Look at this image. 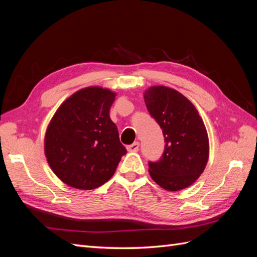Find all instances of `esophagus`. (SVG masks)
Segmentation results:
<instances>
[{
	"instance_id": "obj_1",
	"label": "esophagus",
	"mask_w": 257,
	"mask_h": 257,
	"mask_svg": "<svg viewBox=\"0 0 257 257\" xmlns=\"http://www.w3.org/2000/svg\"><path fill=\"white\" fill-rule=\"evenodd\" d=\"M138 148H139V143H138V142H135V143H133L132 145L127 146L126 149H127V151H130V152H137V151H138Z\"/></svg>"
}]
</instances>
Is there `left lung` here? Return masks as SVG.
I'll list each match as a JSON object with an SVG mask.
<instances>
[{"mask_svg": "<svg viewBox=\"0 0 257 257\" xmlns=\"http://www.w3.org/2000/svg\"><path fill=\"white\" fill-rule=\"evenodd\" d=\"M146 106L162 128L165 149L149 163L151 178L175 192L195 182L209 159V139L203 119L190 100L175 89L154 85L144 93Z\"/></svg>", "mask_w": 257, "mask_h": 257, "instance_id": "8db88e82", "label": "left lung"}]
</instances>
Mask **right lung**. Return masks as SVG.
I'll list each match as a JSON object with an SVG mask.
<instances>
[{
    "label": "right lung",
    "mask_w": 257,
    "mask_h": 257,
    "mask_svg": "<svg viewBox=\"0 0 257 257\" xmlns=\"http://www.w3.org/2000/svg\"><path fill=\"white\" fill-rule=\"evenodd\" d=\"M115 92L88 87L60 105L45 134V155L62 182L93 190L113 176L126 149L109 116Z\"/></svg>",
    "instance_id": "right-lung-1"
}]
</instances>
